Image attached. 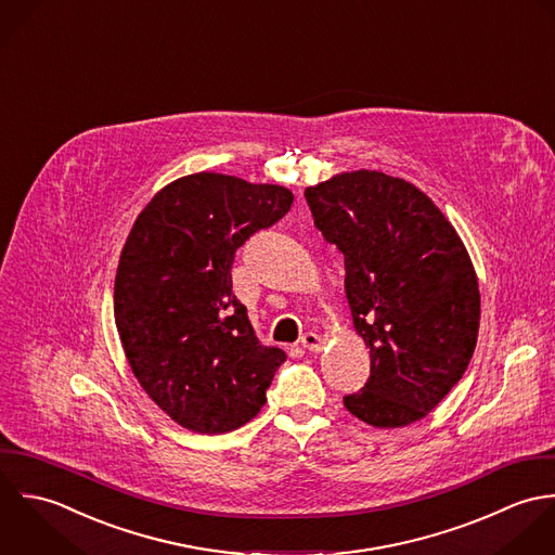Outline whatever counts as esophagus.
<instances>
[{"instance_id":"obj_1","label":"esophagus","mask_w":555,"mask_h":555,"mask_svg":"<svg viewBox=\"0 0 555 555\" xmlns=\"http://www.w3.org/2000/svg\"><path fill=\"white\" fill-rule=\"evenodd\" d=\"M300 343H302V347H305V349H309V351H313V353L322 351V347H324V340H322V336L315 333L302 334Z\"/></svg>"}]
</instances>
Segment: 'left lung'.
<instances>
[{"instance_id":"obj_1","label":"left lung","mask_w":555,"mask_h":555,"mask_svg":"<svg viewBox=\"0 0 555 555\" xmlns=\"http://www.w3.org/2000/svg\"><path fill=\"white\" fill-rule=\"evenodd\" d=\"M315 227L345 257V296L371 377L343 405L377 429L425 418L463 377L480 292L465 244L414 184L343 171L305 191Z\"/></svg>"}]
</instances>
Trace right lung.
Here are the masks:
<instances>
[{
    "label": "right lung",
    "mask_w": 555,
    "mask_h": 555,
    "mask_svg": "<svg viewBox=\"0 0 555 555\" xmlns=\"http://www.w3.org/2000/svg\"><path fill=\"white\" fill-rule=\"evenodd\" d=\"M292 204L285 186L199 171L160 189L126 237L117 334L141 388L189 431L217 436L253 421L287 358L255 336L231 292V263Z\"/></svg>",
    "instance_id": "add662e5"
}]
</instances>
